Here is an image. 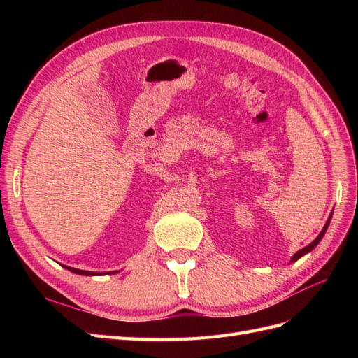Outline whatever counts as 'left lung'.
Here are the masks:
<instances>
[{
    "mask_svg": "<svg viewBox=\"0 0 358 358\" xmlns=\"http://www.w3.org/2000/svg\"><path fill=\"white\" fill-rule=\"evenodd\" d=\"M330 220H331V216H330V218H329V221L326 222V225H324V229H322V231L318 234V237H317V239L315 241H313L312 243H309L306 248H303V249H300V251L299 252H296L294 254V257H292L291 258V262H296V259H299L300 257H303V255H305V254H308V252H310L312 251V249L313 248H315L318 243H320V241L322 239V236H324V233H326L327 231V227H329V224H330Z\"/></svg>",
    "mask_w": 358,
    "mask_h": 358,
    "instance_id": "obj_1",
    "label": "left lung"
}]
</instances>
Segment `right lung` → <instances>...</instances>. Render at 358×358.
<instances>
[{
  "label": "right lung",
  "instance_id": "1",
  "mask_svg": "<svg viewBox=\"0 0 358 358\" xmlns=\"http://www.w3.org/2000/svg\"><path fill=\"white\" fill-rule=\"evenodd\" d=\"M66 268H69L70 272H73V273H78V275H85V276H94V275H103V273H96V272H88V270H79V268H73V267H67V266H64ZM106 273H109V275H112V273H115V272H106Z\"/></svg>",
  "mask_w": 358,
  "mask_h": 358
}]
</instances>
